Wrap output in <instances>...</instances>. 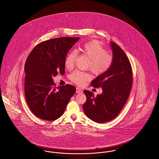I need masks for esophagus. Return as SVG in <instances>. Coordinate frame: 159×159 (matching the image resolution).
<instances>
[{"instance_id":"obj_1","label":"esophagus","mask_w":159,"mask_h":159,"mask_svg":"<svg viewBox=\"0 0 159 159\" xmlns=\"http://www.w3.org/2000/svg\"><path fill=\"white\" fill-rule=\"evenodd\" d=\"M82 92H83V91L80 89H79V88H77L76 89V93H81Z\"/></svg>"}]
</instances>
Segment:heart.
Segmentation results:
<instances>
[{"mask_svg":"<svg viewBox=\"0 0 159 159\" xmlns=\"http://www.w3.org/2000/svg\"><path fill=\"white\" fill-rule=\"evenodd\" d=\"M82 53L89 59L88 67L97 75L107 72L110 67L112 56L107 52L106 50L97 41H90L85 43L80 49ZM77 53L75 51H70L65 59V66L67 69H72L74 66ZM91 75L86 72L75 70L70 75L72 82L79 85H83L85 82L90 80Z\"/></svg>","mask_w":159,"mask_h":159,"instance_id":"heart-1","label":"heart"}]
</instances>
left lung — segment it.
Here are the masks:
<instances>
[{"label":"left lung","mask_w":159,"mask_h":159,"mask_svg":"<svg viewBox=\"0 0 159 159\" xmlns=\"http://www.w3.org/2000/svg\"><path fill=\"white\" fill-rule=\"evenodd\" d=\"M110 46L113 51L110 67L91 82L93 87L102 89V93L94 97L90 91H84L87 97L84 111L98 123L111 121L118 115L129 97L133 83L132 68L127 56L114 42H110Z\"/></svg>","instance_id":"8db88e82"}]
</instances>
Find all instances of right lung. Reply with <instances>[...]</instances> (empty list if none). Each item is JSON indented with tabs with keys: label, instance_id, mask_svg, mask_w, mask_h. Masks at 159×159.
Segmentation results:
<instances>
[{
	"label": "right lung",
	"instance_id": "1",
	"mask_svg": "<svg viewBox=\"0 0 159 159\" xmlns=\"http://www.w3.org/2000/svg\"><path fill=\"white\" fill-rule=\"evenodd\" d=\"M80 39L62 37L43 41L28 55L25 65V95L32 113L44 120L61 117L75 93L74 86L56 87L53 77L65 73V59L69 50Z\"/></svg>",
	"mask_w": 159,
	"mask_h": 159
}]
</instances>
